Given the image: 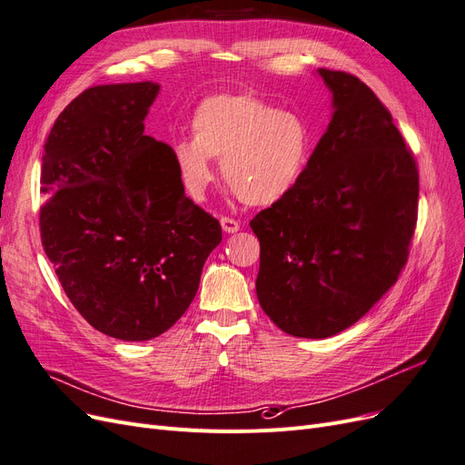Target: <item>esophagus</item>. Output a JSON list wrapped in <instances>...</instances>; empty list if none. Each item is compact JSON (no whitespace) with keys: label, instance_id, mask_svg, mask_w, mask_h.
<instances>
[{"label":"esophagus","instance_id":"obj_1","mask_svg":"<svg viewBox=\"0 0 465 465\" xmlns=\"http://www.w3.org/2000/svg\"><path fill=\"white\" fill-rule=\"evenodd\" d=\"M221 227L227 234H232L241 229V223H238L236 219H231V217H221Z\"/></svg>","mask_w":465,"mask_h":465}]
</instances>
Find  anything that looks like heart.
Here are the masks:
<instances>
[{"label": "heart", "instance_id": "obj_1", "mask_svg": "<svg viewBox=\"0 0 465 465\" xmlns=\"http://www.w3.org/2000/svg\"><path fill=\"white\" fill-rule=\"evenodd\" d=\"M192 139L174 145L182 188L202 200L221 161L223 178L248 205H273L299 188L312 159L311 125L294 110L250 93L207 96L192 116Z\"/></svg>", "mask_w": 465, "mask_h": 465}]
</instances>
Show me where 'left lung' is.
<instances>
[{"mask_svg":"<svg viewBox=\"0 0 465 465\" xmlns=\"http://www.w3.org/2000/svg\"><path fill=\"white\" fill-rule=\"evenodd\" d=\"M331 120L289 198L250 221L262 311L294 337L353 326L396 283L417 221L419 174L391 114L357 77L318 69Z\"/></svg>","mask_w":465,"mask_h":465,"instance_id":"left-lung-1","label":"left lung"}]
</instances>
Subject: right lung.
Here are the masks:
<instances>
[{
  "instance_id": "right-lung-1",
  "label": "right lung",
  "mask_w": 465,
  "mask_h": 465,
  "mask_svg": "<svg viewBox=\"0 0 465 465\" xmlns=\"http://www.w3.org/2000/svg\"><path fill=\"white\" fill-rule=\"evenodd\" d=\"M159 91H83L54 122L40 166L46 256L77 312L122 341L173 328L221 242L219 221L186 198L173 147L145 135Z\"/></svg>"
}]
</instances>
